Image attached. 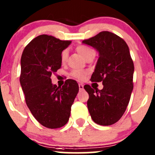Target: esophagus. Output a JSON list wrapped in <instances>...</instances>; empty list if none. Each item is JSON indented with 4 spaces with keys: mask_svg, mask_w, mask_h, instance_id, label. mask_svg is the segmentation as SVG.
Instances as JSON below:
<instances>
[{
    "mask_svg": "<svg viewBox=\"0 0 155 155\" xmlns=\"http://www.w3.org/2000/svg\"><path fill=\"white\" fill-rule=\"evenodd\" d=\"M78 86H79V89L80 90H83V85L81 84V83H79V84H78Z\"/></svg>",
    "mask_w": 155,
    "mask_h": 155,
    "instance_id": "34e87169",
    "label": "esophagus"
}]
</instances>
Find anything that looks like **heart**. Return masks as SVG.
<instances>
[{"label": "heart", "instance_id": "1", "mask_svg": "<svg viewBox=\"0 0 155 155\" xmlns=\"http://www.w3.org/2000/svg\"><path fill=\"white\" fill-rule=\"evenodd\" d=\"M77 51L78 52L80 55L86 59L87 57L92 53H94L93 50L91 49L88 47L85 46V45H80L77 48ZM67 57H68V51L67 50H64L61 53V61L62 63H65L67 60ZM72 75L76 79L79 80V81H83L86 78V72L84 71L81 70H74L72 72Z\"/></svg>", "mask_w": 155, "mask_h": 155}]
</instances>
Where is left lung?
<instances>
[{
    "mask_svg": "<svg viewBox=\"0 0 155 155\" xmlns=\"http://www.w3.org/2000/svg\"><path fill=\"white\" fill-rule=\"evenodd\" d=\"M83 44L99 53L92 82H102L103 88L85 85L89 99L87 102L92 120L97 124H115L124 114L133 89L134 64L124 40L109 31H102Z\"/></svg>",
    "mask_w": 155,
    "mask_h": 155,
    "instance_id": "left-lung-1",
    "label": "left lung"
}]
</instances>
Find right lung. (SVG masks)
I'll return each mask as SVG.
<instances>
[{"mask_svg":"<svg viewBox=\"0 0 155 155\" xmlns=\"http://www.w3.org/2000/svg\"><path fill=\"white\" fill-rule=\"evenodd\" d=\"M71 42L45 34L38 36L25 47L20 61V81L27 106L40 124L50 129L67 124L79 91L74 80H67L58 87L50 78L61 67V53Z\"/></svg>","mask_w":155,"mask_h":155,"instance_id":"add662e5","label":"right lung"}]
</instances>
